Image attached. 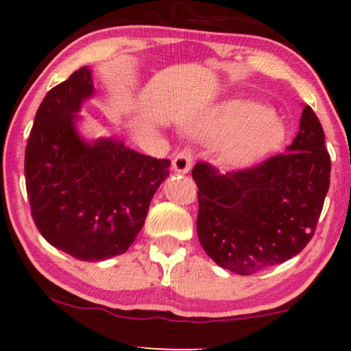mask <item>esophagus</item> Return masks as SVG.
I'll use <instances>...</instances> for the list:
<instances>
[{
	"label": "esophagus",
	"mask_w": 351,
	"mask_h": 351,
	"mask_svg": "<svg viewBox=\"0 0 351 351\" xmlns=\"http://www.w3.org/2000/svg\"><path fill=\"white\" fill-rule=\"evenodd\" d=\"M191 165H193V152L190 148H185V150L177 153L174 160H172V169L177 174H186L191 169Z\"/></svg>",
	"instance_id": "34e87169"
}]
</instances>
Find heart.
Here are the masks:
<instances>
[{
	"label": "heart",
	"instance_id": "b5f03b06",
	"mask_svg": "<svg viewBox=\"0 0 351 351\" xmlns=\"http://www.w3.org/2000/svg\"><path fill=\"white\" fill-rule=\"evenodd\" d=\"M191 132L209 142H225L219 153L227 169H246L271 155L285 142L286 129L271 110L251 99H230L219 104Z\"/></svg>",
	"mask_w": 351,
	"mask_h": 351
}]
</instances>
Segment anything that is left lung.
<instances>
[{"mask_svg": "<svg viewBox=\"0 0 351 351\" xmlns=\"http://www.w3.org/2000/svg\"><path fill=\"white\" fill-rule=\"evenodd\" d=\"M191 176L199 190L201 246L219 267L252 275L308 244L329 190L330 156L319 119L306 105L286 153L227 174L199 162Z\"/></svg>", "mask_w": 351, "mask_h": 351, "instance_id": "1", "label": "left lung"}]
</instances>
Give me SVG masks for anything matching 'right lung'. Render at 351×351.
<instances>
[{"instance_id":"obj_1","label":"right lung","mask_w":351,"mask_h":351,"mask_svg":"<svg viewBox=\"0 0 351 351\" xmlns=\"http://www.w3.org/2000/svg\"><path fill=\"white\" fill-rule=\"evenodd\" d=\"M94 94L89 66L46 94L27 142L25 184L43 238L71 257L100 262L136 241L171 161L131 150L121 138L86 141L76 121Z\"/></svg>"}]
</instances>
